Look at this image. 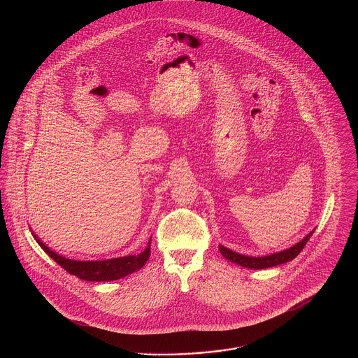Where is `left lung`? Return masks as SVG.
I'll list each match as a JSON object with an SVG mask.
<instances>
[{"label": "left lung", "mask_w": 358, "mask_h": 358, "mask_svg": "<svg viewBox=\"0 0 358 358\" xmlns=\"http://www.w3.org/2000/svg\"><path fill=\"white\" fill-rule=\"evenodd\" d=\"M314 234V229L306 235L305 238H302L301 241H298L296 244H294L292 247H289L287 250L275 252V254H270L266 256H248L243 255L235 252L224 245H219V251L225 259H228L229 262L245 267V268H251V270H263V268H270V267H275L283 263H287L289 260H292L294 257H296L298 254L303 250V247L306 245L308 238H311V235Z\"/></svg>", "instance_id": "8db88e82"}]
</instances>
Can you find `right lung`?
Here are the masks:
<instances>
[{"label": "right lung", "instance_id": "obj_1", "mask_svg": "<svg viewBox=\"0 0 358 358\" xmlns=\"http://www.w3.org/2000/svg\"><path fill=\"white\" fill-rule=\"evenodd\" d=\"M34 235V234H32ZM34 240L38 245L51 256L52 259L62 266L67 273L78 276L82 280L87 282H111L124 278L130 273L141 270L148 259L150 257V244L152 238L148 243V247L138 255L120 256L114 259H104V260H73L67 259L64 256L56 254L50 250L43 241H40L36 235Z\"/></svg>", "mask_w": 358, "mask_h": 358}]
</instances>
